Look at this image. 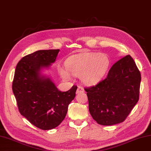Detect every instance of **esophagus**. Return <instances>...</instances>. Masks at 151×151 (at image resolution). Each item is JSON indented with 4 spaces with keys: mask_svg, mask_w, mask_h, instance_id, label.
I'll return each mask as SVG.
<instances>
[{
    "mask_svg": "<svg viewBox=\"0 0 151 151\" xmlns=\"http://www.w3.org/2000/svg\"><path fill=\"white\" fill-rule=\"evenodd\" d=\"M81 92H84V88L82 86H78V88L77 90H76V94H80Z\"/></svg>",
    "mask_w": 151,
    "mask_h": 151,
    "instance_id": "34e87169",
    "label": "esophagus"
}]
</instances>
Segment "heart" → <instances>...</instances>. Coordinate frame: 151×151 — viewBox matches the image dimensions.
<instances>
[{"label":"heart","mask_w":151,"mask_h":151,"mask_svg":"<svg viewBox=\"0 0 151 151\" xmlns=\"http://www.w3.org/2000/svg\"><path fill=\"white\" fill-rule=\"evenodd\" d=\"M109 61L106 55L97 53H83L70 57L66 61V68L58 67L63 79L69 81L70 75L80 76L81 81L88 86L99 83L108 71Z\"/></svg>","instance_id":"b5f03b06"}]
</instances>
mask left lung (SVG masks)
<instances>
[{"label": "left lung", "mask_w": 151, "mask_h": 151, "mask_svg": "<svg viewBox=\"0 0 151 151\" xmlns=\"http://www.w3.org/2000/svg\"><path fill=\"white\" fill-rule=\"evenodd\" d=\"M141 80L140 71L130 55L114 63L104 80L85 88L92 118L102 125L123 122L138 102Z\"/></svg>", "instance_id": "left-lung-1"}]
</instances>
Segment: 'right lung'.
Masks as SVG:
<instances>
[{
  "label": "right lung",
  "instance_id": "add662e5",
  "mask_svg": "<svg viewBox=\"0 0 151 151\" xmlns=\"http://www.w3.org/2000/svg\"><path fill=\"white\" fill-rule=\"evenodd\" d=\"M59 49L39 50L24 57L16 65L12 91L20 114L43 130L57 127L66 116L77 86L58 90L48 74Z\"/></svg>",
  "mask_w": 151,
  "mask_h": 151
}]
</instances>
